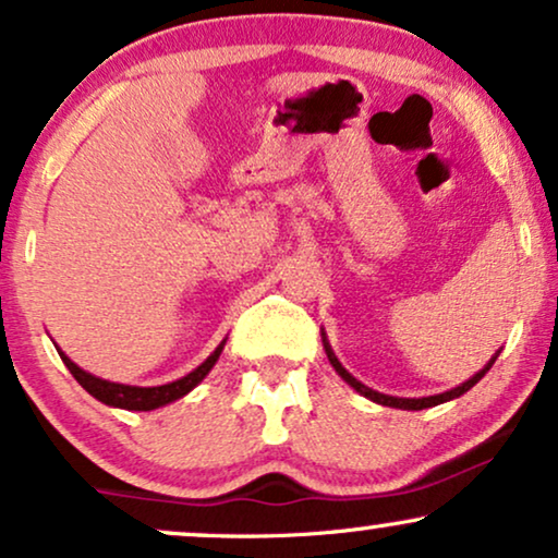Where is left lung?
<instances>
[{
    "label": "left lung",
    "mask_w": 558,
    "mask_h": 558,
    "mask_svg": "<svg viewBox=\"0 0 558 558\" xmlns=\"http://www.w3.org/2000/svg\"><path fill=\"white\" fill-rule=\"evenodd\" d=\"M322 342H324V352H327V357H329L331 368H335L337 373H340V376H342L344 380H348V384L352 386V389H355L357 393H363L365 399L376 401V404H384V407H397V409H427V407H437V404H442V401H450V399L463 397V393H466L469 389H474V386L478 384V380L484 378V373L489 371L492 365H495L497 355H499V350H497V355L492 357V361L486 363L484 368L476 373V376H471L469 380H463L461 386H456V389H450V391H446V393H435V397H422V399H399V397H389V393H378V391H373V389H368V386H365V384H361V380H357V378H352L350 373L342 368V363L337 361L335 350H331V344L327 342V335H324V331H322Z\"/></svg>",
    "instance_id": "left-lung-1"
}]
</instances>
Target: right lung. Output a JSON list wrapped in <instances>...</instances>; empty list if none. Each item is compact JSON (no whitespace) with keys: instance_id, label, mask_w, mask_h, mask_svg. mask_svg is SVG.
<instances>
[{"instance_id":"add662e5","label":"right lung","mask_w":558,"mask_h":558,"mask_svg":"<svg viewBox=\"0 0 558 558\" xmlns=\"http://www.w3.org/2000/svg\"><path fill=\"white\" fill-rule=\"evenodd\" d=\"M223 344H227V340L218 344V348L210 352L206 361L197 365L193 373H187V376H182V378L172 380V384H165V386L112 384V380L97 378V376H92V373L82 371L80 365H76L74 361H69V357L63 355L61 350H59V355H61L63 365L72 371V376L80 380L82 389L89 391L97 401H102V404H108V407H118V409H133V412H151V409L165 407V404H169V401H178V399L185 397V393L193 391L195 386L201 384V380L210 373V368L216 365L218 355H221V350H223Z\"/></svg>"}]
</instances>
